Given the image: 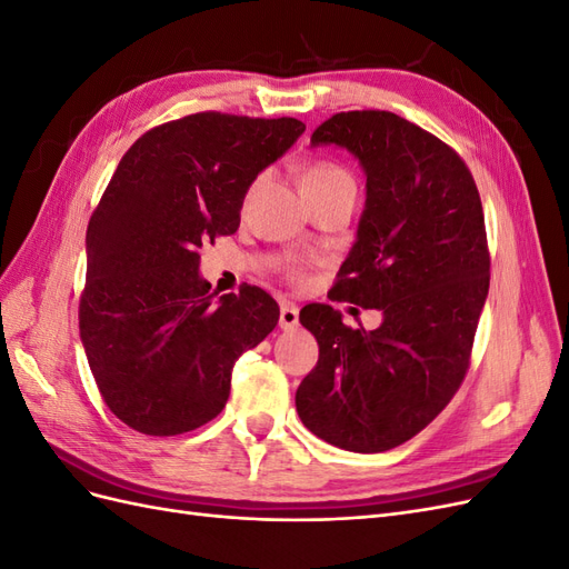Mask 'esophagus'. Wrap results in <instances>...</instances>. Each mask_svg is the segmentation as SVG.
Instances as JSON below:
<instances>
[{
  "instance_id": "obj_1",
  "label": "esophagus",
  "mask_w": 569,
  "mask_h": 569,
  "mask_svg": "<svg viewBox=\"0 0 569 569\" xmlns=\"http://www.w3.org/2000/svg\"><path fill=\"white\" fill-rule=\"evenodd\" d=\"M299 325V308L289 301H282L280 306V327L282 330H295Z\"/></svg>"
}]
</instances>
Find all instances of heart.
I'll return each mask as SVG.
<instances>
[{
    "mask_svg": "<svg viewBox=\"0 0 569 569\" xmlns=\"http://www.w3.org/2000/svg\"><path fill=\"white\" fill-rule=\"evenodd\" d=\"M341 180H351L347 170L335 166V163L318 161L303 170L301 184H332V182H341Z\"/></svg>",
    "mask_w": 569,
    "mask_h": 569,
    "instance_id": "obj_1",
    "label": "heart"
}]
</instances>
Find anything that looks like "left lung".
Masks as SVG:
<instances>
[{"instance_id":"1","label":"left lung","mask_w":569,"mask_h":569,"mask_svg":"<svg viewBox=\"0 0 569 569\" xmlns=\"http://www.w3.org/2000/svg\"><path fill=\"white\" fill-rule=\"evenodd\" d=\"M311 147L347 149L363 168L366 206L335 299L382 322L353 330L332 306L303 308L320 356L297 412L327 443L382 453L432 422L468 370L489 295L485 213L458 153L396 113H337Z\"/></svg>"}]
</instances>
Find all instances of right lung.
Wrapping results in <instances>:
<instances>
[{
  "mask_svg": "<svg viewBox=\"0 0 569 569\" xmlns=\"http://www.w3.org/2000/svg\"><path fill=\"white\" fill-rule=\"evenodd\" d=\"M297 118L194 113L144 132L90 218L80 339L118 420L173 437L226 408L237 358L278 325L258 287L213 301L199 247L239 228L258 173L289 151Z\"/></svg>",
  "mask_w": 569,
  "mask_h": 569,
  "instance_id": "right-lung-1",
  "label": "right lung"
}]
</instances>
